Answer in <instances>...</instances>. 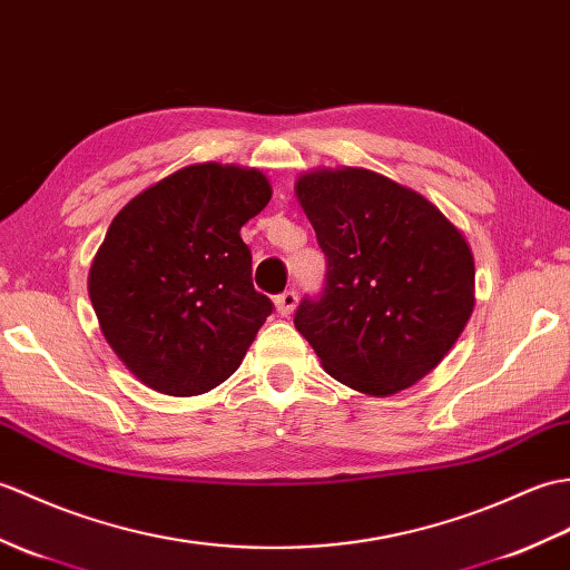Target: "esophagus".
I'll return each mask as SVG.
<instances>
[{
  "label": "esophagus",
  "instance_id": "1",
  "mask_svg": "<svg viewBox=\"0 0 570 570\" xmlns=\"http://www.w3.org/2000/svg\"><path fill=\"white\" fill-rule=\"evenodd\" d=\"M295 307H297V293H295V289H287V293L275 297V312L281 314V317H287V314H293Z\"/></svg>",
  "mask_w": 570,
  "mask_h": 570
}]
</instances>
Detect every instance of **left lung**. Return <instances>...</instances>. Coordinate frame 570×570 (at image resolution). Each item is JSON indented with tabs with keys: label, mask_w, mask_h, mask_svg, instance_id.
Wrapping results in <instances>:
<instances>
[{
	"label": "left lung",
	"mask_w": 570,
	"mask_h": 570,
	"mask_svg": "<svg viewBox=\"0 0 570 570\" xmlns=\"http://www.w3.org/2000/svg\"><path fill=\"white\" fill-rule=\"evenodd\" d=\"M295 195L326 256L324 293L302 299L297 332L334 381L363 395L422 381L473 314L465 236L434 202L365 168L309 170Z\"/></svg>",
	"instance_id": "obj_1"
}]
</instances>
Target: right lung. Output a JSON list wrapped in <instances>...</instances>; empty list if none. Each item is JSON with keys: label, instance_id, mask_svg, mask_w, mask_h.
Listing matches in <instances>:
<instances>
[{"label": "right lung", "instance_id": "obj_1", "mask_svg": "<svg viewBox=\"0 0 570 570\" xmlns=\"http://www.w3.org/2000/svg\"><path fill=\"white\" fill-rule=\"evenodd\" d=\"M271 195L256 168L197 163L109 224L87 287L107 344L146 387L193 397L242 365L273 312L253 289L242 226Z\"/></svg>", "mask_w": 570, "mask_h": 570}]
</instances>
